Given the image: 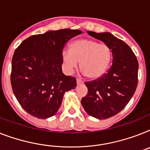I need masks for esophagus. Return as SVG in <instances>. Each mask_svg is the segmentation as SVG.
<instances>
[{
  "mask_svg": "<svg viewBox=\"0 0 150 150\" xmlns=\"http://www.w3.org/2000/svg\"><path fill=\"white\" fill-rule=\"evenodd\" d=\"M76 83H77L78 84H79V83H83V81L80 80V79H76Z\"/></svg>",
  "mask_w": 150,
  "mask_h": 150,
  "instance_id": "obj_1",
  "label": "esophagus"
}]
</instances>
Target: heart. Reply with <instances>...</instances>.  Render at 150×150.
<instances>
[{
	"instance_id": "heart-1",
	"label": "heart",
	"mask_w": 150,
	"mask_h": 150,
	"mask_svg": "<svg viewBox=\"0 0 150 150\" xmlns=\"http://www.w3.org/2000/svg\"><path fill=\"white\" fill-rule=\"evenodd\" d=\"M63 67L68 74L73 73L80 63V69L87 77L96 79L106 73L112 58L110 47L106 44L90 39L75 40L70 49L61 53Z\"/></svg>"
}]
</instances>
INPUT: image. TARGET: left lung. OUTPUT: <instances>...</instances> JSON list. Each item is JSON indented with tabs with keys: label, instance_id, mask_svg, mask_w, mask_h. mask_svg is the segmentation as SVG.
I'll return each instance as SVG.
<instances>
[{
	"label": "left lung",
	"instance_id": "1",
	"mask_svg": "<svg viewBox=\"0 0 150 150\" xmlns=\"http://www.w3.org/2000/svg\"><path fill=\"white\" fill-rule=\"evenodd\" d=\"M110 47L112 63L107 73L85 83L88 89L81 104L90 116L99 120L112 117L120 112L134 94L138 84V60L125 42L110 33L87 31Z\"/></svg>",
	"mask_w": 150,
	"mask_h": 150
}]
</instances>
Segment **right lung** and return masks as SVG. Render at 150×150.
<instances>
[{"instance_id":"add662e5","label":"right lung","mask_w":150,"mask_h":150,"mask_svg":"<svg viewBox=\"0 0 150 150\" xmlns=\"http://www.w3.org/2000/svg\"><path fill=\"white\" fill-rule=\"evenodd\" d=\"M80 30L63 29L24 40L12 58L11 83L22 108L39 119L57 113L64 93L76 86V78L62 72L61 53Z\"/></svg>"}]
</instances>
